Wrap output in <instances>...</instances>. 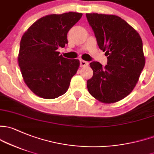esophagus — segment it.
Listing matches in <instances>:
<instances>
[{"mask_svg": "<svg viewBox=\"0 0 154 154\" xmlns=\"http://www.w3.org/2000/svg\"><path fill=\"white\" fill-rule=\"evenodd\" d=\"M80 65L81 67H85V66H87L88 65V63L87 61L83 60H80Z\"/></svg>", "mask_w": 154, "mask_h": 154, "instance_id": "1", "label": "esophagus"}]
</instances>
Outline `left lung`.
Listing matches in <instances>:
<instances>
[{
    "label": "left lung",
    "instance_id": "1",
    "mask_svg": "<svg viewBox=\"0 0 154 154\" xmlns=\"http://www.w3.org/2000/svg\"><path fill=\"white\" fill-rule=\"evenodd\" d=\"M99 48L108 56L104 68L90 63L93 77L87 81L90 94L99 101L112 103L132 91L145 63L138 32L123 19L112 14H86Z\"/></svg>",
    "mask_w": 154,
    "mask_h": 154
}]
</instances>
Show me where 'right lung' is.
<instances>
[{"label": "right lung", "instance_id": "add662e5", "mask_svg": "<svg viewBox=\"0 0 154 154\" xmlns=\"http://www.w3.org/2000/svg\"><path fill=\"white\" fill-rule=\"evenodd\" d=\"M82 15L72 12L46 15L23 35L18 64L25 83L40 97L54 99L69 89L80 61L63 57L57 49L68 44V32Z\"/></svg>", "mask_w": 154, "mask_h": 154}]
</instances>
